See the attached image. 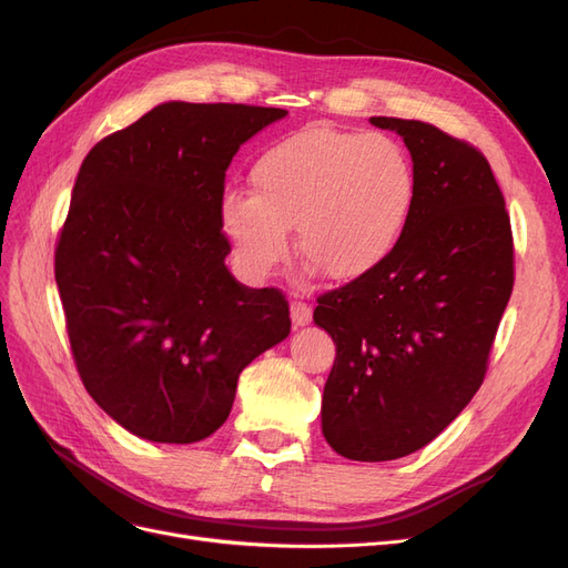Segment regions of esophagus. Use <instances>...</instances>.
I'll return each mask as SVG.
<instances>
[{
  "instance_id": "obj_1",
  "label": "esophagus",
  "mask_w": 568,
  "mask_h": 568,
  "mask_svg": "<svg viewBox=\"0 0 568 568\" xmlns=\"http://www.w3.org/2000/svg\"><path fill=\"white\" fill-rule=\"evenodd\" d=\"M313 320V307L303 301H291V322L294 326H305Z\"/></svg>"
}]
</instances>
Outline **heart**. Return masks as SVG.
<instances>
[{
    "label": "heart",
    "instance_id": "1",
    "mask_svg": "<svg viewBox=\"0 0 568 568\" xmlns=\"http://www.w3.org/2000/svg\"><path fill=\"white\" fill-rule=\"evenodd\" d=\"M248 192L220 203L222 232L239 261L265 277L296 248L324 277L353 282L386 263L415 199L405 149L382 132L307 128L270 146L251 168Z\"/></svg>",
    "mask_w": 568,
    "mask_h": 568
}]
</instances>
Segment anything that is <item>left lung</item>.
<instances>
[{
    "mask_svg": "<svg viewBox=\"0 0 568 568\" xmlns=\"http://www.w3.org/2000/svg\"><path fill=\"white\" fill-rule=\"evenodd\" d=\"M403 136L415 199L382 267L317 298L336 343L322 434L355 462L398 459L432 443L486 379L514 286V242L490 163L422 120L369 118Z\"/></svg>",
    "mask_w": 568,
    "mask_h": 568,
    "instance_id": "obj_1",
    "label": "left lung"
}]
</instances>
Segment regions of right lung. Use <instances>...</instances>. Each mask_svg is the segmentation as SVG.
I'll list each match as a JSON object with an SVG mask.
<instances>
[{
    "mask_svg": "<svg viewBox=\"0 0 568 568\" xmlns=\"http://www.w3.org/2000/svg\"><path fill=\"white\" fill-rule=\"evenodd\" d=\"M284 109L168 101L84 156L54 253L65 332L94 403L130 434L196 443L242 369L291 332L280 288L225 265V173Z\"/></svg>",
    "mask_w": 568,
    "mask_h": 568,
    "instance_id": "add662e5",
    "label": "right lung"
}]
</instances>
